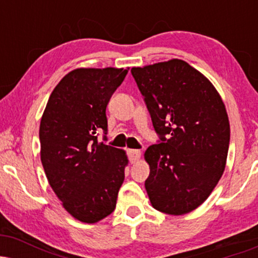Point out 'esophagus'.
I'll return each mask as SVG.
<instances>
[{
  "instance_id": "obj_1",
  "label": "esophagus",
  "mask_w": 258,
  "mask_h": 258,
  "mask_svg": "<svg viewBox=\"0 0 258 258\" xmlns=\"http://www.w3.org/2000/svg\"><path fill=\"white\" fill-rule=\"evenodd\" d=\"M127 155H128L130 161H131L133 164V162H136L139 158H141V150L128 149V150H127Z\"/></svg>"
}]
</instances>
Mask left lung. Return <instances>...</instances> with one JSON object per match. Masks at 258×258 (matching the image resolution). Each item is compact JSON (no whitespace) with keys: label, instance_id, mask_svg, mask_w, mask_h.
Instances as JSON below:
<instances>
[{"label":"left lung","instance_id":"left-lung-1","mask_svg":"<svg viewBox=\"0 0 258 258\" xmlns=\"http://www.w3.org/2000/svg\"><path fill=\"white\" fill-rule=\"evenodd\" d=\"M131 73L159 136L144 154L150 203L164 214H188L209 198L226 167V106L214 85L180 59Z\"/></svg>","mask_w":258,"mask_h":258}]
</instances>
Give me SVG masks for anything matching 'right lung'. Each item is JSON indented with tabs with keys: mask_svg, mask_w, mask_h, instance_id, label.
<instances>
[{
	"mask_svg": "<svg viewBox=\"0 0 258 258\" xmlns=\"http://www.w3.org/2000/svg\"><path fill=\"white\" fill-rule=\"evenodd\" d=\"M127 69H75L49 96L41 119V161L49 185L76 220L111 214L128 162L123 150L99 143L108 132L106 105Z\"/></svg>",
	"mask_w": 258,
	"mask_h": 258,
	"instance_id": "obj_1",
	"label": "right lung"
}]
</instances>
